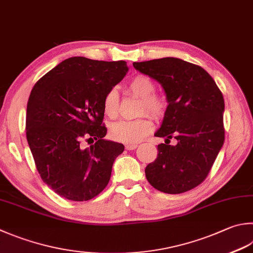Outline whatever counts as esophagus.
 <instances>
[{"mask_svg": "<svg viewBox=\"0 0 253 253\" xmlns=\"http://www.w3.org/2000/svg\"><path fill=\"white\" fill-rule=\"evenodd\" d=\"M137 147V144H126V150H128V151H131V150H135Z\"/></svg>", "mask_w": 253, "mask_h": 253, "instance_id": "esophagus-1", "label": "esophagus"}]
</instances>
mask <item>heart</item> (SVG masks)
I'll return each instance as SVG.
<instances>
[{"instance_id": "b5f03b06", "label": "heart", "mask_w": 253, "mask_h": 253, "mask_svg": "<svg viewBox=\"0 0 253 253\" xmlns=\"http://www.w3.org/2000/svg\"><path fill=\"white\" fill-rule=\"evenodd\" d=\"M128 90L142 98L140 114L150 113L155 119L164 117L168 108L166 100L155 93L156 85L147 76H136L128 84ZM120 107V97L116 88H112L103 98V109L109 118H116ZM153 130V122L149 116H143L135 120H121L110 126V136L114 141L134 144L144 139Z\"/></svg>"}]
</instances>
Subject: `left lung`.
Returning <instances> with one entry per match:
<instances>
[{"mask_svg":"<svg viewBox=\"0 0 253 253\" xmlns=\"http://www.w3.org/2000/svg\"><path fill=\"white\" fill-rule=\"evenodd\" d=\"M140 73L161 84L169 106L155 136L157 157L145 169L149 183L160 192L180 194L202 184L225 141V101L201 66L174 57L133 63ZM171 137L176 146L167 143Z\"/></svg>","mask_w":253,"mask_h":253,"instance_id":"1","label":"left lung"}]
</instances>
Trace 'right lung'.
Returning <instances> with one entry per match:
<instances>
[{"label": "right lung", "instance_id": "obj_1", "mask_svg": "<svg viewBox=\"0 0 253 253\" xmlns=\"http://www.w3.org/2000/svg\"><path fill=\"white\" fill-rule=\"evenodd\" d=\"M125 60L71 57L38 80L27 102L26 137L42 182L60 197L85 202L106 188L125 151L107 141L103 98L127 73ZM93 145L84 148L82 142Z\"/></svg>", "mask_w": 253, "mask_h": 253}]
</instances>
